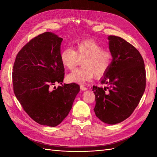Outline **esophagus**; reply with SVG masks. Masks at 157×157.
<instances>
[{"mask_svg": "<svg viewBox=\"0 0 157 157\" xmlns=\"http://www.w3.org/2000/svg\"><path fill=\"white\" fill-rule=\"evenodd\" d=\"M80 88H81L82 90H83V91H85V90H86L88 89L87 88L85 87V86H83V85H81V86H80Z\"/></svg>", "mask_w": 157, "mask_h": 157, "instance_id": "esophagus-1", "label": "esophagus"}]
</instances>
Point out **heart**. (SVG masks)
<instances>
[{"mask_svg":"<svg viewBox=\"0 0 157 157\" xmlns=\"http://www.w3.org/2000/svg\"><path fill=\"white\" fill-rule=\"evenodd\" d=\"M62 65L68 69H73L79 59H84L82 67L76 69L67 75L70 83L85 84L90 81L95 75L102 76L108 71L113 61V54L108 49L92 40H84L77 42L75 49L67 47L60 55Z\"/></svg>","mask_w":157,"mask_h":157,"instance_id":"b5f03b06","label":"heart"}]
</instances>
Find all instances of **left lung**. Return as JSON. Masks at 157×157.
<instances>
[{
    "label": "left lung",
    "mask_w": 157,
    "mask_h": 157,
    "mask_svg": "<svg viewBox=\"0 0 157 157\" xmlns=\"http://www.w3.org/2000/svg\"><path fill=\"white\" fill-rule=\"evenodd\" d=\"M113 61L101 79L104 88L93 86L96 116L110 125L128 118L137 107L146 88L144 60L134 46L118 36H109Z\"/></svg>",
    "instance_id": "left-lung-1"
}]
</instances>
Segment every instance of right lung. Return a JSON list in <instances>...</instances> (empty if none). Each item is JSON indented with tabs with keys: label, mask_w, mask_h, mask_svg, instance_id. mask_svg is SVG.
<instances>
[{
	"label": "right lung",
	"mask_w": 157,
	"mask_h": 157,
	"mask_svg": "<svg viewBox=\"0 0 157 157\" xmlns=\"http://www.w3.org/2000/svg\"><path fill=\"white\" fill-rule=\"evenodd\" d=\"M63 38L44 32L29 41L17 55L13 69L15 95L30 117L43 125L60 124L72 108L79 92L75 83L62 84L65 69L62 65L61 44Z\"/></svg>",
	"instance_id": "obj_1"
}]
</instances>
